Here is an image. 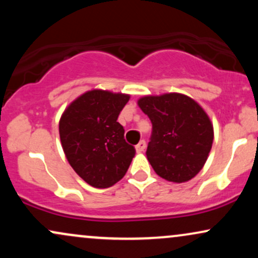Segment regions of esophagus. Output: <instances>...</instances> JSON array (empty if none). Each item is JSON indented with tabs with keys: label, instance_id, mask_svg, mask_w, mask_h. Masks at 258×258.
Returning <instances> with one entry per match:
<instances>
[{
	"label": "esophagus",
	"instance_id": "esophagus-1",
	"mask_svg": "<svg viewBox=\"0 0 258 258\" xmlns=\"http://www.w3.org/2000/svg\"><path fill=\"white\" fill-rule=\"evenodd\" d=\"M146 148H147V143H146V141H144V139H142V141L139 142L137 146H136V149H137L138 153L144 152V150H146Z\"/></svg>",
	"mask_w": 258,
	"mask_h": 258
}]
</instances>
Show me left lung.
Instances as JSON below:
<instances>
[{
    "label": "left lung",
    "mask_w": 258,
    "mask_h": 258,
    "mask_svg": "<svg viewBox=\"0 0 258 258\" xmlns=\"http://www.w3.org/2000/svg\"><path fill=\"white\" fill-rule=\"evenodd\" d=\"M138 105L152 121L147 158L154 171L176 183L197 176L214 142V127L203 108L179 93L143 97Z\"/></svg>",
    "instance_id": "8db88e82"
}]
</instances>
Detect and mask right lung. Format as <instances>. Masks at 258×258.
I'll list each match as a JSON object with an SVG mask.
<instances>
[{"instance_id":"1","label":"right lung","mask_w":258,"mask_h":258,"mask_svg":"<svg viewBox=\"0 0 258 258\" xmlns=\"http://www.w3.org/2000/svg\"><path fill=\"white\" fill-rule=\"evenodd\" d=\"M130 96L93 90L67 108L59 121V135L68 161L86 183L109 188L128 170L135 147L125 141L117 122Z\"/></svg>"}]
</instances>
